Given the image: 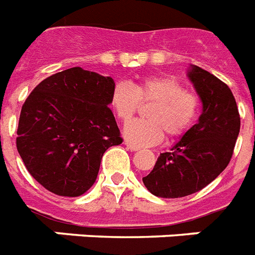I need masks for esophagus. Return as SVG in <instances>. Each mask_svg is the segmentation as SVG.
I'll list each match as a JSON object with an SVG mask.
<instances>
[{"label":"esophagus","mask_w":255,"mask_h":255,"mask_svg":"<svg viewBox=\"0 0 255 255\" xmlns=\"http://www.w3.org/2000/svg\"><path fill=\"white\" fill-rule=\"evenodd\" d=\"M125 146L129 148V150H131V151H138V150H139V147H138V146H134V144L129 143V142H125Z\"/></svg>","instance_id":"34e87169"}]
</instances>
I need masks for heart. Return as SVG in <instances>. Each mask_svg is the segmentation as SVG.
<instances>
[{
  "label": "heart",
  "instance_id": "obj_1",
  "mask_svg": "<svg viewBox=\"0 0 255 255\" xmlns=\"http://www.w3.org/2000/svg\"><path fill=\"white\" fill-rule=\"evenodd\" d=\"M140 103H154L147 112L148 120H135L124 128V137L134 146H152L162 142L164 133L178 138L199 117L200 99L185 91L175 77L148 76L135 85L118 81L111 95V107L121 121L135 115Z\"/></svg>",
  "mask_w": 255,
  "mask_h": 255
}]
</instances>
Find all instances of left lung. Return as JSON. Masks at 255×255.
Here are the masks:
<instances>
[{"label": "left lung", "instance_id": "obj_1", "mask_svg": "<svg viewBox=\"0 0 255 255\" xmlns=\"http://www.w3.org/2000/svg\"><path fill=\"white\" fill-rule=\"evenodd\" d=\"M187 76L203 105L200 117L142 178L152 195L166 199L188 196L213 182L231 162L241 125L236 99L225 83L193 64Z\"/></svg>", "mask_w": 255, "mask_h": 255}]
</instances>
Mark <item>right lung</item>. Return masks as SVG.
Instances as JSON below:
<instances>
[{"label": "right lung", "mask_w": 255, "mask_h": 255, "mask_svg": "<svg viewBox=\"0 0 255 255\" xmlns=\"http://www.w3.org/2000/svg\"><path fill=\"white\" fill-rule=\"evenodd\" d=\"M115 80L73 67L44 79L22 107L17 148L32 178L59 196L95 184L104 152L122 143L112 111Z\"/></svg>", "instance_id": "obj_1"}]
</instances>
